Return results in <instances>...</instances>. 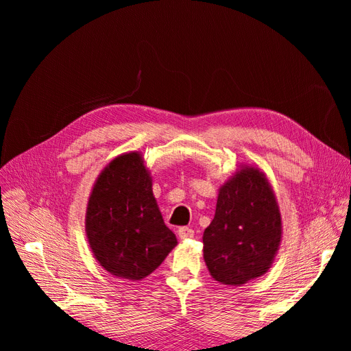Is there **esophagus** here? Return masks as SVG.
<instances>
[{
	"label": "esophagus",
	"mask_w": 351,
	"mask_h": 351,
	"mask_svg": "<svg viewBox=\"0 0 351 351\" xmlns=\"http://www.w3.org/2000/svg\"><path fill=\"white\" fill-rule=\"evenodd\" d=\"M177 232H178L180 239H192V237H195V230L189 228V227H180Z\"/></svg>",
	"instance_id": "obj_1"
}]
</instances>
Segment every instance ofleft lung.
<instances>
[{
	"label": "left lung",
	"instance_id": "1",
	"mask_svg": "<svg viewBox=\"0 0 351 351\" xmlns=\"http://www.w3.org/2000/svg\"><path fill=\"white\" fill-rule=\"evenodd\" d=\"M281 241V215L267 177L243 168L219 189L215 217L204 232L212 278L240 285L267 272Z\"/></svg>",
	"mask_w": 351,
	"mask_h": 351
}]
</instances>
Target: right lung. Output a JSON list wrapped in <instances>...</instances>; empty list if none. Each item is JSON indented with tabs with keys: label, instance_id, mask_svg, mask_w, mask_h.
Instances as JSON below:
<instances>
[{
	"label": "right lung",
	"instance_id": "right-lung-1",
	"mask_svg": "<svg viewBox=\"0 0 351 351\" xmlns=\"http://www.w3.org/2000/svg\"><path fill=\"white\" fill-rule=\"evenodd\" d=\"M86 234L101 267L133 281L173 250L177 239L164 224L141 154L117 156L101 173L88 202Z\"/></svg>",
	"mask_w": 351,
	"mask_h": 351
}]
</instances>
